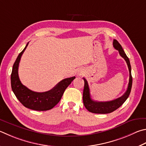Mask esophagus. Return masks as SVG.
Wrapping results in <instances>:
<instances>
[{
	"mask_svg": "<svg viewBox=\"0 0 146 146\" xmlns=\"http://www.w3.org/2000/svg\"><path fill=\"white\" fill-rule=\"evenodd\" d=\"M81 73H82V72H80V75H81Z\"/></svg>",
	"mask_w": 146,
	"mask_h": 146,
	"instance_id": "obj_1",
	"label": "esophagus"
}]
</instances>
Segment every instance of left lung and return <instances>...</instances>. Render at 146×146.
I'll return each instance as SVG.
<instances>
[{"mask_svg":"<svg viewBox=\"0 0 146 146\" xmlns=\"http://www.w3.org/2000/svg\"><path fill=\"white\" fill-rule=\"evenodd\" d=\"M113 46L115 48L118 50L119 54L123 59L126 60L128 65L129 73V79L128 86L127 88L126 91L123 96L113 100L109 102H96L91 99V95H90L89 87L87 81L85 78L84 80V88L83 92V102L85 107L90 112L94 113H111L117 109L121 106L125 102V101L128 98L129 94H130L131 86H132V76L131 73V65L129 62L128 57H127L125 52L122 48L121 45L116 39H113Z\"/></svg>","mask_w":146,"mask_h":146,"instance_id":"left-lung-1","label":"left lung"}]
</instances>
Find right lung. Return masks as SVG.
Returning a JSON list of instances; mask_svg holds the SVG:
<instances>
[{"mask_svg": "<svg viewBox=\"0 0 146 146\" xmlns=\"http://www.w3.org/2000/svg\"><path fill=\"white\" fill-rule=\"evenodd\" d=\"M28 44L29 43L20 53L13 64L11 75V88L17 99L26 108L38 111L48 110L54 108L59 102L66 89L75 78V76L64 79L59 82L54 88L46 92H34L28 89L21 83L18 76V66L21 57Z\"/></svg>", "mask_w": 146, "mask_h": 146, "instance_id": "1", "label": "right lung"}]
</instances>
